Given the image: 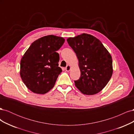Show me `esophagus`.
<instances>
[{
	"label": "esophagus",
	"instance_id": "obj_1",
	"mask_svg": "<svg viewBox=\"0 0 134 134\" xmlns=\"http://www.w3.org/2000/svg\"><path fill=\"white\" fill-rule=\"evenodd\" d=\"M71 69V66L69 65H68L66 66V67L65 68V70L66 71H69Z\"/></svg>",
	"mask_w": 134,
	"mask_h": 134
}]
</instances>
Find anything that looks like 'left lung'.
<instances>
[{
	"label": "left lung",
	"mask_w": 134,
	"mask_h": 134,
	"mask_svg": "<svg viewBox=\"0 0 134 134\" xmlns=\"http://www.w3.org/2000/svg\"><path fill=\"white\" fill-rule=\"evenodd\" d=\"M79 61L80 78L77 88L86 95L97 94L106 86L112 72V57L103 44L94 36L83 34L67 39Z\"/></svg>",
	"instance_id": "8db88e82"
}]
</instances>
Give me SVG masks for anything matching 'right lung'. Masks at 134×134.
I'll return each instance as SVG.
<instances>
[{
	"label": "right lung",
	"mask_w": 134,
	"mask_h": 134,
	"mask_svg": "<svg viewBox=\"0 0 134 134\" xmlns=\"http://www.w3.org/2000/svg\"><path fill=\"white\" fill-rule=\"evenodd\" d=\"M65 39L48 35L36 40L22 56L20 75L30 91L45 94L54 87L62 70L59 66L60 49Z\"/></svg>",
	"instance_id": "right-lung-1"
}]
</instances>
